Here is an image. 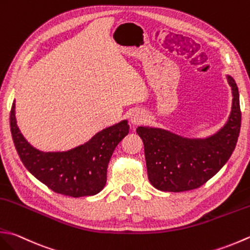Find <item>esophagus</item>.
Segmentation results:
<instances>
[{
	"label": "esophagus",
	"instance_id": "34e87169",
	"mask_svg": "<svg viewBox=\"0 0 250 250\" xmlns=\"http://www.w3.org/2000/svg\"><path fill=\"white\" fill-rule=\"evenodd\" d=\"M143 120H144V115L142 114L141 111H134L133 114L131 115L130 121L132 125H140Z\"/></svg>",
	"mask_w": 250,
	"mask_h": 250
}]
</instances>
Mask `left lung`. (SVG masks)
I'll return each instance as SVG.
<instances>
[{
  "label": "left lung",
  "instance_id": "left-lung-1",
  "mask_svg": "<svg viewBox=\"0 0 250 250\" xmlns=\"http://www.w3.org/2000/svg\"><path fill=\"white\" fill-rule=\"evenodd\" d=\"M233 105L227 125L208 139H185L163 129L139 126L144 143L148 180L164 192L198 188L211 179L231 157L241 131L242 112L235 81L228 76Z\"/></svg>",
  "mask_w": 250,
  "mask_h": 250
}]
</instances>
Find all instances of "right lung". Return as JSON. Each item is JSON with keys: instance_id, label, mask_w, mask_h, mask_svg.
<instances>
[{"instance_id": "obj_1", "label": "right lung", "mask_w": 250, "mask_h": 250, "mask_svg": "<svg viewBox=\"0 0 250 250\" xmlns=\"http://www.w3.org/2000/svg\"><path fill=\"white\" fill-rule=\"evenodd\" d=\"M9 122L15 147L29 172L55 193L71 197L92 196L104 188L111 155L130 129L124 120L71 150L44 153L29 144L19 131L15 101Z\"/></svg>"}]
</instances>
